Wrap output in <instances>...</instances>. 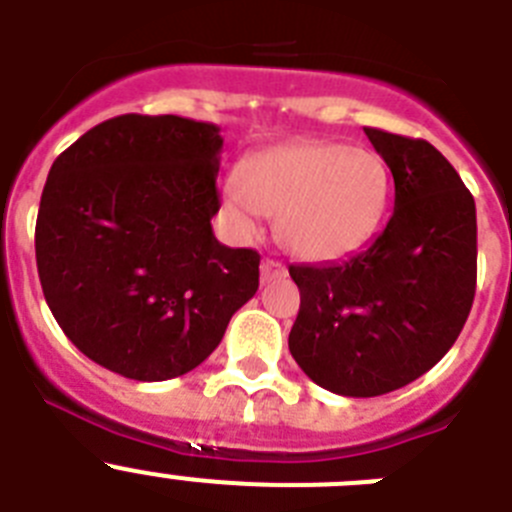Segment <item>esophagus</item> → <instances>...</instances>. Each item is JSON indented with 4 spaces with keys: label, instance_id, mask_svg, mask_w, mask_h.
<instances>
[{
    "label": "esophagus",
    "instance_id": "1",
    "mask_svg": "<svg viewBox=\"0 0 512 512\" xmlns=\"http://www.w3.org/2000/svg\"><path fill=\"white\" fill-rule=\"evenodd\" d=\"M282 277H287V269H284V264H279V261H274V259L261 261V284H271L274 279H282Z\"/></svg>",
    "mask_w": 512,
    "mask_h": 512
}]
</instances>
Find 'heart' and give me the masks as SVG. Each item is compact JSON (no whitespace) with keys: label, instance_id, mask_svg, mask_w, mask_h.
<instances>
[{"label":"heart","instance_id":"1","mask_svg":"<svg viewBox=\"0 0 512 512\" xmlns=\"http://www.w3.org/2000/svg\"><path fill=\"white\" fill-rule=\"evenodd\" d=\"M225 210L241 233L279 217L282 246L302 261H336L359 251L382 223L390 171L382 158L343 143L305 140L266 148L228 176Z\"/></svg>","mask_w":512,"mask_h":512}]
</instances>
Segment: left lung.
I'll list each match as a JSON object with an SVG mask.
<instances>
[{
	"instance_id": "obj_1",
	"label": "left lung",
	"mask_w": 512,
	"mask_h": 512,
	"mask_svg": "<svg viewBox=\"0 0 512 512\" xmlns=\"http://www.w3.org/2000/svg\"><path fill=\"white\" fill-rule=\"evenodd\" d=\"M395 179V212L361 253L289 266L300 312L289 351L323 390L377 397L446 356L477 287V207L454 166L420 138L364 128Z\"/></svg>"
}]
</instances>
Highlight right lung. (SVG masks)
<instances>
[{
    "label": "right lung",
    "mask_w": 512,
    "mask_h": 512,
    "mask_svg": "<svg viewBox=\"0 0 512 512\" xmlns=\"http://www.w3.org/2000/svg\"><path fill=\"white\" fill-rule=\"evenodd\" d=\"M223 138L212 122L120 115L53 161L35 259L81 354L135 382L200 366L259 289L261 256L212 233Z\"/></svg>",
    "instance_id": "add662e5"
}]
</instances>
